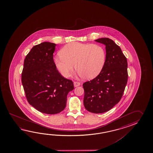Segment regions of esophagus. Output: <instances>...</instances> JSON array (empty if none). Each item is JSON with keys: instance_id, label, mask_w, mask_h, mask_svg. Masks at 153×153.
Here are the masks:
<instances>
[{"instance_id": "esophagus-1", "label": "esophagus", "mask_w": 153, "mask_h": 153, "mask_svg": "<svg viewBox=\"0 0 153 153\" xmlns=\"http://www.w3.org/2000/svg\"><path fill=\"white\" fill-rule=\"evenodd\" d=\"M80 85V82H77V81H75V82H74V87L79 86Z\"/></svg>"}]
</instances>
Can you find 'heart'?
<instances>
[{
  "mask_svg": "<svg viewBox=\"0 0 153 153\" xmlns=\"http://www.w3.org/2000/svg\"><path fill=\"white\" fill-rule=\"evenodd\" d=\"M105 51L100 45L72 42L65 45L60 55L54 58L56 66L64 77H68L74 67L85 79L96 77L104 67Z\"/></svg>",
  "mask_w": 153,
  "mask_h": 153,
  "instance_id": "heart-1",
  "label": "heart"
}]
</instances>
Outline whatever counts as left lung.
I'll return each instance as SVG.
<instances>
[{
    "label": "left lung",
    "mask_w": 153,
    "mask_h": 153,
    "mask_svg": "<svg viewBox=\"0 0 153 153\" xmlns=\"http://www.w3.org/2000/svg\"><path fill=\"white\" fill-rule=\"evenodd\" d=\"M95 41L105 46V62L98 75L83 84L84 104L87 111L99 114L111 110L120 101L127 84V62L120 48L111 39Z\"/></svg>",
    "instance_id": "8db88e82"
}]
</instances>
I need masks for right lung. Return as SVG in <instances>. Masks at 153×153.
I'll use <instances>...</instances> for the list:
<instances>
[{
  "label": "right lung",
  "mask_w": 153,
  "mask_h": 153,
  "mask_svg": "<svg viewBox=\"0 0 153 153\" xmlns=\"http://www.w3.org/2000/svg\"><path fill=\"white\" fill-rule=\"evenodd\" d=\"M56 44L43 42L33 46L26 56L22 83L29 104L48 114L63 111L67 97L74 89L72 80L62 76L56 68L53 53Z\"/></svg>",
  "instance_id": "1"
}]
</instances>
